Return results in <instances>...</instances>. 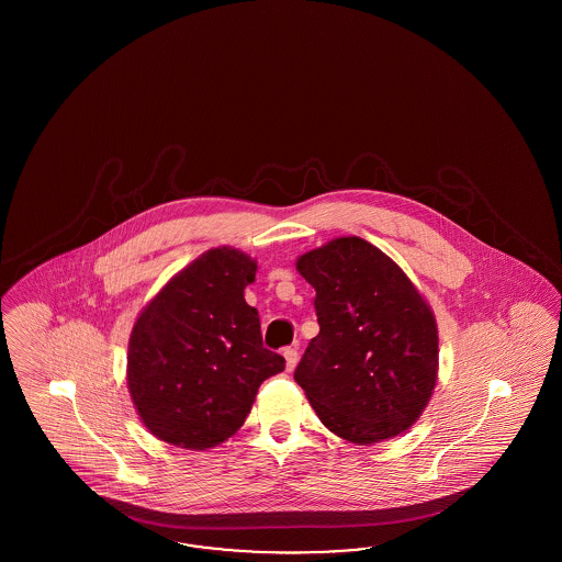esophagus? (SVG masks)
<instances>
[{"label": "esophagus", "mask_w": 562, "mask_h": 562, "mask_svg": "<svg viewBox=\"0 0 562 562\" xmlns=\"http://www.w3.org/2000/svg\"><path fill=\"white\" fill-rule=\"evenodd\" d=\"M284 360H286V371L292 373L294 371V367H296V362H299V352H296V348H284Z\"/></svg>", "instance_id": "esophagus-1"}]
</instances>
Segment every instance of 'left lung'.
Returning a JSON list of instances; mask_svg holds the SVG:
<instances>
[{"mask_svg":"<svg viewBox=\"0 0 562 562\" xmlns=\"http://www.w3.org/2000/svg\"><path fill=\"white\" fill-rule=\"evenodd\" d=\"M315 289L319 334L294 381L334 435L387 441L425 412L439 376V329L406 272L360 237H338L296 259Z\"/></svg>","mask_w":562,"mask_h":562,"instance_id":"left-lung-1","label":"left lung"}]
</instances>
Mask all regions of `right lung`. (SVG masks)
Listing matches in <instances>:
<instances>
[{"label":"right lung","mask_w":562,"mask_h":562,"mask_svg":"<svg viewBox=\"0 0 562 562\" xmlns=\"http://www.w3.org/2000/svg\"><path fill=\"white\" fill-rule=\"evenodd\" d=\"M257 261L240 249H207L175 273L137 315L127 344V390L156 439L204 451L231 439L259 385L284 371L263 348L245 289Z\"/></svg>","instance_id":"right-lung-1"}]
</instances>
